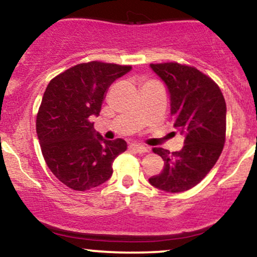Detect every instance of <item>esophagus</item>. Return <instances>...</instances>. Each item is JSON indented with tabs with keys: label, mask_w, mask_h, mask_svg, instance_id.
Listing matches in <instances>:
<instances>
[{
	"label": "esophagus",
	"mask_w": 257,
	"mask_h": 257,
	"mask_svg": "<svg viewBox=\"0 0 257 257\" xmlns=\"http://www.w3.org/2000/svg\"><path fill=\"white\" fill-rule=\"evenodd\" d=\"M129 149H131L132 151L138 152V153H145V152L149 151V149H147L146 146L139 145V144H132V145L129 146Z\"/></svg>",
	"instance_id": "34e87169"
}]
</instances>
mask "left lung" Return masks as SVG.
Instances as JSON below:
<instances>
[{"mask_svg": "<svg viewBox=\"0 0 257 257\" xmlns=\"http://www.w3.org/2000/svg\"><path fill=\"white\" fill-rule=\"evenodd\" d=\"M167 85L174 126L184 137V147L170 153L162 147L153 152L164 161V169L149 182L164 192L178 193L199 184L222 152L226 135V102L211 78L194 67L178 63L151 64Z\"/></svg>", "mask_w": 257, "mask_h": 257, "instance_id": "1", "label": "left lung"}]
</instances>
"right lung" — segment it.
Here are the masks:
<instances>
[{
	"instance_id": "add662e5",
	"label": "right lung",
	"mask_w": 257,
	"mask_h": 257,
	"mask_svg": "<svg viewBox=\"0 0 257 257\" xmlns=\"http://www.w3.org/2000/svg\"><path fill=\"white\" fill-rule=\"evenodd\" d=\"M132 66L100 61L78 64L49 82L37 113L42 155L59 181L76 191L98 187L111 178L114 158L126 150L123 139L106 140L91 122L106 93Z\"/></svg>"
}]
</instances>
